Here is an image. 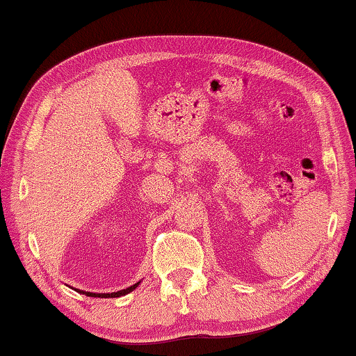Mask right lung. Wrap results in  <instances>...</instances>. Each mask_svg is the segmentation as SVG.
Listing matches in <instances>:
<instances>
[{"label":"right lung","instance_id":"obj_1","mask_svg":"<svg viewBox=\"0 0 356 356\" xmlns=\"http://www.w3.org/2000/svg\"><path fill=\"white\" fill-rule=\"evenodd\" d=\"M139 284H140V282H138V284L128 286V289H124V290L113 291V293H92V291H82V290H77V291H79V293H82V295L94 296V298H97V296H99V298H118V296H123V295H126V293H129V291H133Z\"/></svg>","mask_w":356,"mask_h":356}]
</instances>
